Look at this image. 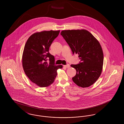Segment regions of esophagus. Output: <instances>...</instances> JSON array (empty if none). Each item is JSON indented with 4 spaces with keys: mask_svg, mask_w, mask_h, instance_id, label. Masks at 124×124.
Listing matches in <instances>:
<instances>
[{
    "mask_svg": "<svg viewBox=\"0 0 124 124\" xmlns=\"http://www.w3.org/2000/svg\"><path fill=\"white\" fill-rule=\"evenodd\" d=\"M64 66L66 68H69L70 67V65H69V64H67V65H65Z\"/></svg>",
    "mask_w": 124,
    "mask_h": 124,
    "instance_id": "esophagus-1",
    "label": "esophagus"
}]
</instances>
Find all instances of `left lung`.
Here are the masks:
<instances>
[{"instance_id":"left-lung-1","label":"left lung","mask_w":124,"mask_h":124,"mask_svg":"<svg viewBox=\"0 0 124 124\" xmlns=\"http://www.w3.org/2000/svg\"><path fill=\"white\" fill-rule=\"evenodd\" d=\"M60 34L73 54H78L81 62L71 65L77 73L72 78L78 86L85 88L93 84L102 71L104 55L100 42L86 30H63Z\"/></svg>"}]
</instances>
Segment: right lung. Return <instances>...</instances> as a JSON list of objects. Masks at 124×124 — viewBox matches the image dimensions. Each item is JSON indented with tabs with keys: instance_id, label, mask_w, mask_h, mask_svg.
I'll return each mask as SVG.
<instances>
[{
	"instance_id": "obj_1",
	"label": "right lung",
	"mask_w": 124,
	"mask_h": 124,
	"mask_svg": "<svg viewBox=\"0 0 124 124\" xmlns=\"http://www.w3.org/2000/svg\"><path fill=\"white\" fill-rule=\"evenodd\" d=\"M59 32L51 30L36 32L30 37L24 46L22 55L24 71L31 81L40 87L53 83L57 70L63 67L55 65L54 57L49 52V47Z\"/></svg>"
}]
</instances>
